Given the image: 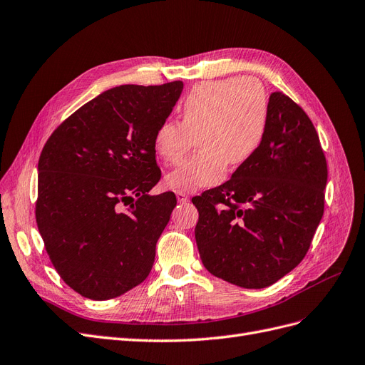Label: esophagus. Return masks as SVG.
I'll return each instance as SVG.
<instances>
[{
    "label": "esophagus",
    "mask_w": 365,
    "mask_h": 365,
    "mask_svg": "<svg viewBox=\"0 0 365 365\" xmlns=\"http://www.w3.org/2000/svg\"><path fill=\"white\" fill-rule=\"evenodd\" d=\"M177 199L180 204H185V202H188V195L184 192H177Z\"/></svg>",
    "instance_id": "1"
}]
</instances>
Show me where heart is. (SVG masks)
I'll use <instances>...</instances> for the list:
<instances>
[{
	"mask_svg": "<svg viewBox=\"0 0 365 365\" xmlns=\"http://www.w3.org/2000/svg\"><path fill=\"white\" fill-rule=\"evenodd\" d=\"M181 122L165 120L154 134V150L166 165L180 161L197 137L200 149L166 177L177 192L219 184L231 166L257 153L269 122V96L254 77L197 84L180 104Z\"/></svg>",
	"mask_w": 365,
	"mask_h": 365,
	"instance_id": "obj_1",
	"label": "heart"
}]
</instances>
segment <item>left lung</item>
<instances>
[{
    "label": "left lung",
    "instance_id": "left-lung-1",
    "mask_svg": "<svg viewBox=\"0 0 365 365\" xmlns=\"http://www.w3.org/2000/svg\"><path fill=\"white\" fill-rule=\"evenodd\" d=\"M328 165L307 113L282 92L269 98L266 135L230 181L195 196L196 245L205 269L264 288L307 255L323 216Z\"/></svg>",
    "mask_w": 365,
    "mask_h": 365
}]
</instances>
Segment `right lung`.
Listing matches in <instances>:
<instances>
[{"instance_id":"add662e5","label":"right lung","mask_w":365,"mask_h":365,"mask_svg":"<svg viewBox=\"0 0 365 365\" xmlns=\"http://www.w3.org/2000/svg\"><path fill=\"white\" fill-rule=\"evenodd\" d=\"M182 87H113L71 115L42 149L37 228L60 278L84 297H118L153 269L177 205L172 192L149 195L161 177L153 140Z\"/></svg>"}]
</instances>
